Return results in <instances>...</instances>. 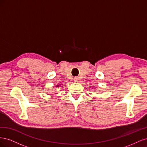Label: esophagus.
<instances>
[{"label": "esophagus", "instance_id": "esophagus-1", "mask_svg": "<svg viewBox=\"0 0 147 147\" xmlns=\"http://www.w3.org/2000/svg\"><path fill=\"white\" fill-rule=\"evenodd\" d=\"M74 82H78V80H79V78H78V77H74Z\"/></svg>", "mask_w": 147, "mask_h": 147}]
</instances>
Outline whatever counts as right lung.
<instances>
[{
    "mask_svg": "<svg viewBox=\"0 0 147 147\" xmlns=\"http://www.w3.org/2000/svg\"><path fill=\"white\" fill-rule=\"evenodd\" d=\"M61 84H57L56 85V88H57V87H59V86H61Z\"/></svg>",
    "mask_w": 147,
    "mask_h": 147,
    "instance_id": "add662e5",
    "label": "right lung"
}]
</instances>
